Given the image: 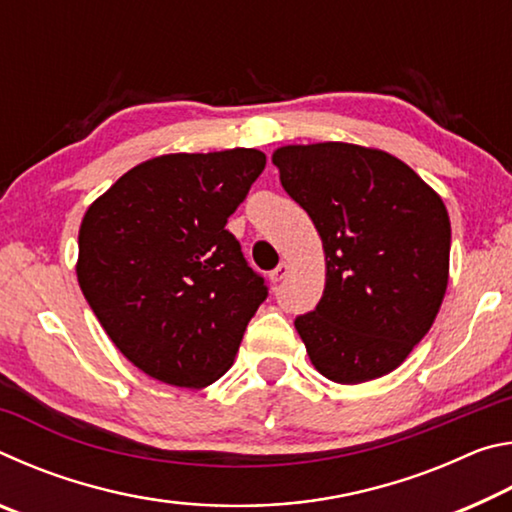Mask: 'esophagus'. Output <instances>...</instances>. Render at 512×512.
<instances>
[{"label": "esophagus", "instance_id": "esophagus-1", "mask_svg": "<svg viewBox=\"0 0 512 512\" xmlns=\"http://www.w3.org/2000/svg\"><path fill=\"white\" fill-rule=\"evenodd\" d=\"M289 273H291V266L287 262H280V264H277V268H275L271 277H273V282H282Z\"/></svg>", "mask_w": 512, "mask_h": 512}]
</instances>
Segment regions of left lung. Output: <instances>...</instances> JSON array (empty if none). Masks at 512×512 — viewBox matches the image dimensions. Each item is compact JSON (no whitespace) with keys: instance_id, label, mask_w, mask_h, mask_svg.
<instances>
[{"instance_id":"left-lung-1","label":"left lung","mask_w":512,"mask_h":512,"mask_svg":"<svg viewBox=\"0 0 512 512\" xmlns=\"http://www.w3.org/2000/svg\"><path fill=\"white\" fill-rule=\"evenodd\" d=\"M273 164L323 239V298L296 318L311 363L336 384L388 375L443 305L452 244L443 198L395 155L357 144L282 146Z\"/></svg>"}]
</instances>
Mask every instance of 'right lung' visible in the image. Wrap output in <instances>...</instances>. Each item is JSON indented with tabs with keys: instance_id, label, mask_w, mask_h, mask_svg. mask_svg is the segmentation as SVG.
Listing matches in <instances>:
<instances>
[{
	"instance_id": "right-lung-1",
	"label": "right lung",
	"mask_w": 512,
	"mask_h": 512,
	"mask_svg": "<svg viewBox=\"0 0 512 512\" xmlns=\"http://www.w3.org/2000/svg\"><path fill=\"white\" fill-rule=\"evenodd\" d=\"M264 167L257 149L160 155L85 212L81 291L119 352L149 377L203 388L235 361L268 287L225 223Z\"/></svg>"
}]
</instances>
